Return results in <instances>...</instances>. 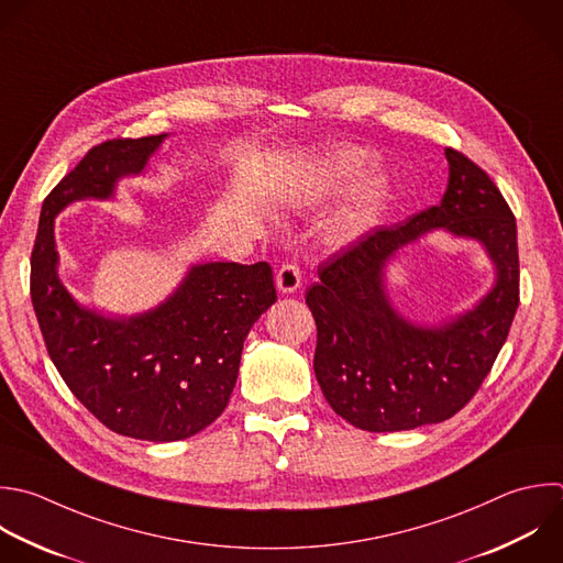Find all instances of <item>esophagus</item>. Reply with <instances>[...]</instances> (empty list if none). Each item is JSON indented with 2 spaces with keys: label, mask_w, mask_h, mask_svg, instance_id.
<instances>
[{
  "label": "esophagus",
  "mask_w": 563,
  "mask_h": 563,
  "mask_svg": "<svg viewBox=\"0 0 563 563\" xmlns=\"http://www.w3.org/2000/svg\"><path fill=\"white\" fill-rule=\"evenodd\" d=\"M301 286V271L297 264L286 262L279 271H277V288L282 292H295Z\"/></svg>",
  "instance_id": "1"
}]
</instances>
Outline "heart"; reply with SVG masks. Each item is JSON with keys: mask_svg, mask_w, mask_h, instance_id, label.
<instances>
[{"mask_svg": "<svg viewBox=\"0 0 563 563\" xmlns=\"http://www.w3.org/2000/svg\"><path fill=\"white\" fill-rule=\"evenodd\" d=\"M372 156L354 145H341L323 156L319 163L314 176H312V194L314 198L323 196H336L352 187H356L372 169ZM385 196V185L380 180L367 185V189L361 194L356 205L347 209L334 224V238L347 240L365 231L380 207V200Z\"/></svg>", "mask_w": 563, "mask_h": 563, "instance_id": "heart-1", "label": "heart"}]
</instances>
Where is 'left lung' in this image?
Instances as JSON below:
<instances>
[{
  "label": "left lung",
  "instance_id": "8db88e82",
  "mask_svg": "<svg viewBox=\"0 0 563 563\" xmlns=\"http://www.w3.org/2000/svg\"><path fill=\"white\" fill-rule=\"evenodd\" d=\"M440 205L361 235L319 264L306 290L317 323L314 374L330 407L365 431H402L455 416L490 372L519 306L515 216L462 152L446 147ZM431 228L482 241L496 264L492 292L442 329H418L388 303L384 262Z\"/></svg>",
  "mask_w": 563,
  "mask_h": 563
}]
</instances>
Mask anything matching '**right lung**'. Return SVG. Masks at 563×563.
<instances>
[{
  "label": "right lung",
  "mask_w": 563,
  "mask_h": 563,
  "mask_svg": "<svg viewBox=\"0 0 563 563\" xmlns=\"http://www.w3.org/2000/svg\"><path fill=\"white\" fill-rule=\"evenodd\" d=\"M163 141L92 147L46 196L31 255V299L62 378L108 429L152 442L189 438L227 409L244 339L277 299L268 262L194 266L165 303L132 319L86 310L64 288L55 216L81 198H110L117 180L141 174Z\"/></svg>",
  "instance_id": "add662e5"
}]
</instances>
